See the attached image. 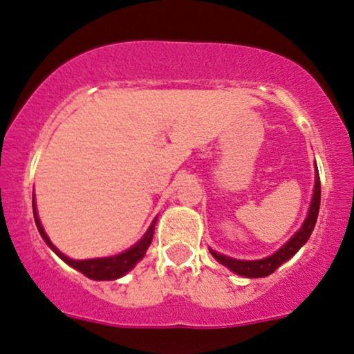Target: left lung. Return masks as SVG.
Segmentation results:
<instances>
[{"instance_id": "left-lung-1", "label": "left lung", "mask_w": 354, "mask_h": 354, "mask_svg": "<svg viewBox=\"0 0 354 354\" xmlns=\"http://www.w3.org/2000/svg\"><path fill=\"white\" fill-rule=\"evenodd\" d=\"M320 176L317 174L315 178V190H313V198H311L310 211H308L306 219H304L303 226L296 232V235L289 240L287 243H283L275 254H272L270 257H264V259L257 261H242V259H233V257L223 256V254L216 252L211 249V254L223 264L226 268L232 270L236 275L247 277V279H261V277H268L279 268L280 264H283L286 261H289L304 243L310 239L311 232L315 228V223L318 218V209H320Z\"/></svg>"}]
</instances>
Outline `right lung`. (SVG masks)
<instances>
[{
    "instance_id": "obj_1",
    "label": "right lung",
    "mask_w": 354,
    "mask_h": 354,
    "mask_svg": "<svg viewBox=\"0 0 354 354\" xmlns=\"http://www.w3.org/2000/svg\"><path fill=\"white\" fill-rule=\"evenodd\" d=\"M32 211H34V219H36L37 232L41 233V236H43L44 242L48 243V247H50V249L53 250V252L57 254L60 259H64L65 263L68 264V266H72V268L77 270V272H81L82 275H86L88 279H91V280H115V279H121V277H124L126 273L129 272V270L135 268V264L138 263V261L143 259L147 249H149V245L152 243L153 228H156V221H157V219H153V223L150 225V228L147 230L145 235L142 236V240H140L138 243H135L131 249L126 250V252L118 254V256L77 261V259H71V257H67L65 254H62L60 250H58L57 247L51 243V240L48 239L46 232H44L43 225H41L39 218H37L36 202H34V201H32Z\"/></svg>"
}]
</instances>
